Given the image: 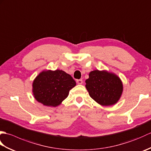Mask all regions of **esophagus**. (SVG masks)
I'll use <instances>...</instances> for the list:
<instances>
[{"label": "esophagus", "mask_w": 151, "mask_h": 151, "mask_svg": "<svg viewBox=\"0 0 151 151\" xmlns=\"http://www.w3.org/2000/svg\"><path fill=\"white\" fill-rule=\"evenodd\" d=\"M76 83H77L78 84H79V85H81V84H82V83H83V81H82V80H77V81H76Z\"/></svg>", "instance_id": "34e87169"}]
</instances>
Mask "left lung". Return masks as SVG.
<instances>
[{
  "label": "left lung",
  "mask_w": 151,
  "mask_h": 151,
  "mask_svg": "<svg viewBox=\"0 0 151 151\" xmlns=\"http://www.w3.org/2000/svg\"><path fill=\"white\" fill-rule=\"evenodd\" d=\"M86 83L89 96L98 104L105 106L116 104L123 91L121 78L106 70H92Z\"/></svg>",
  "instance_id": "1"
}]
</instances>
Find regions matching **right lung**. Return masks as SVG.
Returning <instances> with one entry per match:
<instances>
[{
    "label": "right lung",
    "mask_w": 151,
    "mask_h": 151,
    "mask_svg": "<svg viewBox=\"0 0 151 151\" xmlns=\"http://www.w3.org/2000/svg\"><path fill=\"white\" fill-rule=\"evenodd\" d=\"M76 86L72 76L62 70H43L32 83L36 100L47 106L56 107L68 97L69 91Z\"/></svg>",
    "instance_id": "1"
}]
</instances>
